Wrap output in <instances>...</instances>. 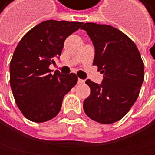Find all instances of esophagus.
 Instances as JSON below:
<instances>
[{
	"label": "esophagus",
	"mask_w": 155,
	"mask_h": 155,
	"mask_svg": "<svg viewBox=\"0 0 155 155\" xmlns=\"http://www.w3.org/2000/svg\"><path fill=\"white\" fill-rule=\"evenodd\" d=\"M84 80H83V79H78V84H84Z\"/></svg>",
	"instance_id": "esophagus-1"
}]
</instances>
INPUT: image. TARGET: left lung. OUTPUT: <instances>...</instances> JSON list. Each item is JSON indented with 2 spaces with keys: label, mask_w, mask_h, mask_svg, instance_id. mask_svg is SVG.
<instances>
[{
  "label": "left lung",
  "mask_w": 155,
  "mask_h": 155,
  "mask_svg": "<svg viewBox=\"0 0 155 155\" xmlns=\"http://www.w3.org/2000/svg\"><path fill=\"white\" fill-rule=\"evenodd\" d=\"M81 28L95 46L93 65L103 73L101 84L85 81L91 92L84 101V110L97 123H115L127 114L139 97L144 80L140 51L128 36L111 26L88 22Z\"/></svg>",
  "instance_id": "1"
}]
</instances>
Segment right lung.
<instances>
[{"label": "right lung", "instance_id": "1", "mask_svg": "<svg viewBox=\"0 0 155 155\" xmlns=\"http://www.w3.org/2000/svg\"><path fill=\"white\" fill-rule=\"evenodd\" d=\"M83 22L47 20L28 31L10 62V85L17 107L29 121L44 123L56 117L62 100L77 84L75 73H50L68 36Z\"/></svg>", "mask_w": 155, "mask_h": 155}]
</instances>
